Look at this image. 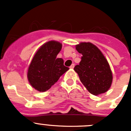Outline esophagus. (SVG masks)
<instances>
[{"mask_svg":"<svg viewBox=\"0 0 131 131\" xmlns=\"http://www.w3.org/2000/svg\"><path fill=\"white\" fill-rule=\"evenodd\" d=\"M74 67H75V64H74V63H72V64L71 65V66L69 67V68H70V69H73Z\"/></svg>","mask_w":131,"mask_h":131,"instance_id":"esophagus-1","label":"esophagus"}]
</instances>
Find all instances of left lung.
<instances>
[{
  "label": "left lung",
  "instance_id": "left-lung-1",
  "mask_svg": "<svg viewBox=\"0 0 131 131\" xmlns=\"http://www.w3.org/2000/svg\"><path fill=\"white\" fill-rule=\"evenodd\" d=\"M76 50L83 56L74 70L83 85L93 95L107 92L112 85L113 75L102 52L91 42H81L76 45Z\"/></svg>",
  "mask_w": 131,
  "mask_h": 131
}]
</instances>
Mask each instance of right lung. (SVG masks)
Masks as SVG:
<instances>
[{"instance_id": "add662e5", "label": "right lung", "mask_w": 131, "mask_h": 131, "mask_svg": "<svg viewBox=\"0 0 131 131\" xmlns=\"http://www.w3.org/2000/svg\"><path fill=\"white\" fill-rule=\"evenodd\" d=\"M62 47L60 42L50 40L42 45L33 56L27 71V79L37 91H48L69 69L63 65V59L56 58Z\"/></svg>"}]
</instances>
